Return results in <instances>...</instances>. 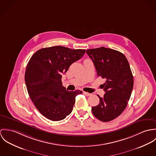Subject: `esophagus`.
<instances>
[{
  "instance_id": "34e87169",
  "label": "esophagus",
  "mask_w": 156,
  "mask_h": 156,
  "mask_svg": "<svg viewBox=\"0 0 156 156\" xmlns=\"http://www.w3.org/2000/svg\"><path fill=\"white\" fill-rule=\"evenodd\" d=\"M83 93L87 96H91V93H88V92H86V91H84L83 92Z\"/></svg>"
}]
</instances>
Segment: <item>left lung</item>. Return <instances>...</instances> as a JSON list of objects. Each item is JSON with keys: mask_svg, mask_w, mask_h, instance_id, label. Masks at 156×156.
Masks as SVG:
<instances>
[{"mask_svg": "<svg viewBox=\"0 0 156 156\" xmlns=\"http://www.w3.org/2000/svg\"><path fill=\"white\" fill-rule=\"evenodd\" d=\"M86 52L98 76L106 80L102 85L106 93L103 98L98 95L99 104L92 107V112L101 121H111L123 112L132 94L133 76L129 63L122 53L104 47L87 50Z\"/></svg>", "mask_w": 156, "mask_h": 156, "instance_id": "1", "label": "left lung"}]
</instances>
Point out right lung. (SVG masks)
<instances>
[{
  "instance_id": "add662e5",
  "label": "right lung",
  "mask_w": 156,
  "mask_h": 156,
  "mask_svg": "<svg viewBox=\"0 0 156 156\" xmlns=\"http://www.w3.org/2000/svg\"><path fill=\"white\" fill-rule=\"evenodd\" d=\"M85 52L54 46L39 50L29 61L25 72L27 90L35 107L47 119L60 121L71 113L75 97L83 91L66 90L62 75Z\"/></svg>"
}]
</instances>
